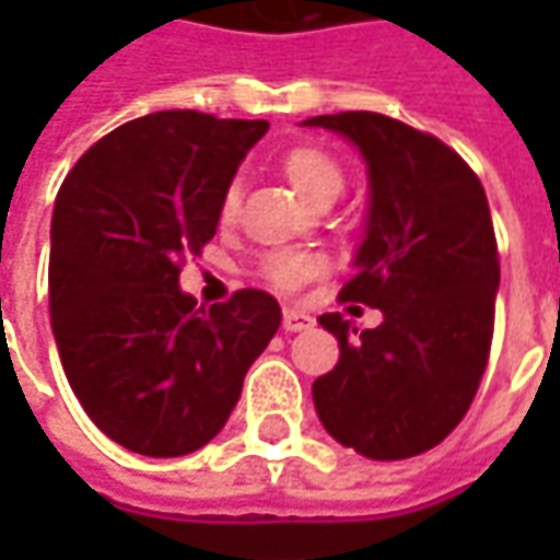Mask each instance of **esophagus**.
Returning a JSON list of instances; mask_svg holds the SVG:
<instances>
[{"mask_svg":"<svg viewBox=\"0 0 560 560\" xmlns=\"http://www.w3.org/2000/svg\"><path fill=\"white\" fill-rule=\"evenodd\" d=\"M312 324H314V317L308 312H302V308H295V305L283 308V330H287V334H299V330H308Z\"/></svg>","mask_w":560,"mask_h":560,"instance_id":"34e87169","label":"esophagus"}]
</instances>
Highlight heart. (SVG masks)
I'll return each mask as SVG.
<instances>
[{"label": "heart", "instance_id": "heart-1", "mask_svg": "<svg viewBox=\"0 0 560 560\" xmlns=\"http://www.w3.org/2000/svg\"><path fill=\"white\" fill-rule=\"evenodd\" d=\"M280 167L292 189L312 205L334 202L346 186V174L339 162L317 145H292L290 152H283ZM236 211H240V184H230L221 199V221L230 224ZM317 270H320V261L308 252H277V255H268L261 265V273L280 292H295L299 287H305Z\"/></svg>", "mask_w": 560, "mask_h": 560}]
</instances>
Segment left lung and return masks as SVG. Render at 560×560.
<instances>
[{
  "instance_id": "8db88e82",
  "label": "left lung",
  "mask_w": 560,
  "mask_h": 560,
  "mask_svg": "<svg viewBox=\"0 0 560 560\" xmlns=\"http://www.w3.org/2000/svg\"><path fill=\"white\" fill-rule=\"evenodd\" d=\"M368 164V218L342 299L383 312L374 330L317 324L339 361L312 386L324 430L374 462L440 445L477 396L492 346L499 252L483 184L445 142L376 112L317 115Z\"/></svg>"
}]
</instances>
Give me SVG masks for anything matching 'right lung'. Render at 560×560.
I'll use <instances>...</instances> for the list:
<instances>
[{
  "label": "right lung",
  "mask_w": 560,
  "mask_h": 560,
  "mask_svg": "<svg viewBox=\"0 0 560 560\" xmlns=\"http://www.w3.org/2000/svg\"><path fill=\"white\" fill-rule=\"evenodd\" d=\"M265 133L268 120L155 112L102 137L58 189L55 346L83 411L137 455L214 440L280 327L268 292L205 312L180 290V261L214 236L224 189Z\"/></svg>",
  "instance_id": "right-lung-1"
}]
</instances>
